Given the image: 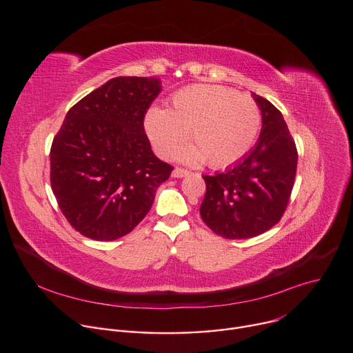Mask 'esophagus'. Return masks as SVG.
Masks as SVG:
<instances>
[{"instance_id": "34e87169", "label": "esophagus", "mask_w": 353, "mask_h": 353, "mask_svg": "<svg viewBox=\"0 0 353 353\" xmlns=\"http://www.w3.org/2000/svg\"><path fill=\"white\" fill-rule=\"evenodd\" d=\"M186 175H190V171L188 170H183V168H179L176 167L174 171H172V176L174 178H183Z\"/></svg>"}]
</instances>
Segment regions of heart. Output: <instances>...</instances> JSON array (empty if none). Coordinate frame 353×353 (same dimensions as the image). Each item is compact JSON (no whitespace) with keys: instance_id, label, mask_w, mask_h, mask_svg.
Masks as SVG:
<instances>
[{"instance_id":"1","label":"heart","mask_w":353,"mask_h":353,"mask_svg":"<svg viewBox=\"0 0 353 353\" xmlns=\"http://www.w3.org/2000/svg\"><path fill=\"white\" fill-rule=\"evenodd\" d=\"M262 127L258 103L232 88L196 84L176 91L167 110L152 108L145 117V130L162 157L174 155L186 139L192 147L181 159L211 168L239 161L252 148Z\"/></svg>"}]
</instances>
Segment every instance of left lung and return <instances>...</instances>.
<instances>
[{"label":"left lung","instance_id":"obj_1","mask_svg":"<svg viewBox=\"0 0 353 353\" xmlns=\"http://www.w3.org/2000/svg\"><path fill=\"white\" fill-rule=\"evenodd\" d=\"M262 114L259 139L250 154L221 174L203 175L199 214L226 239L258 236L276 225L294 188L298 151L281 111L254 94Z\"/></svg>","mask_w":353,"mask_h":353}]
</instances>
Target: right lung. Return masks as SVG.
Listing matches in <instances>:
<instances>
[{"instance_id":"1","label":"right lung","mask_w":353,"mask_h":353,"mask_svg":"<svg viewBox=\"0 0 353 353\" xmlns=\"http://www.w3.org/2000/svg\"><path fill=\"white\" fill-rule=\"evenodd\" d=\"M161 81L117 77L78 101L54 137L51 188L81 235L115 241L130 234L174 170L158 159L143 118Z\"/></svg>"}]
</instances>
